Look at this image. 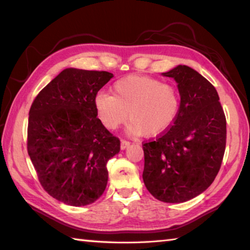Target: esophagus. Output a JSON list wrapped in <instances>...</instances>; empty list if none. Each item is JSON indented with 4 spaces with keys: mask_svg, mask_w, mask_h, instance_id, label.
<instances>
[{
    "mask_svg": "<svg viewBox=\"0 0 250 250\" xmlns=\"http://www.w3.org/2000/svg\"><path fill=\"white\" fill-rule=\"evenodd\" d=\"M130 146V142L126 141V140H121V145H120V147L121 150H125L126 147H128Z\"/></svg>",
    "mask_w": 250,
    "mask_h": 250,
    "instance_id": "34e87169",
    "label": "esophagus"
}]
</instances>
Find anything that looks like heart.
<instances>
[{"label":"heart","mask_w":250,"mask_h":250,"mask_svg":"<svg viewBox=\"0 0 250 250\" xmlns=\"http://www.w3.org/2000/svg\"><path fill=\"white\" fill-rule=\"evenodd\" d=\"M95 111L101 124L113 130L128 119V132L153 137L172 125L181 107L180 92L171 83L146 76H128L112 84L111 96L95 98Z\"/></svg>","instance_id":"heart-1"}]
</instances>
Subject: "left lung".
<instances>
[{
  "instance_id": "obj_1",
  "label": "left lung",
  "mask_w": 250,
  "mask_h": 250,
  "mask_svg": "<svg viewBox=\"0 0 250 250\" xmlns=\"http://www.w3.org/2000/svg\"><path fill=\"white\" fill-rule=\"evenodd\" d=\"M162 75L176 82L181 107L170 129L142 146V177L156 200L183 203L216 177L225 152L226 118L215 87L196 70L179 65Z\"/></svg>"
}]
</instances>
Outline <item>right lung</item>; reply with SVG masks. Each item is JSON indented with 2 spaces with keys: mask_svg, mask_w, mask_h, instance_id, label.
Masks as SVG:
<instances>
[{
  "mask_svg": "<svg viewBox=\"0 0 250 250\" xmlns=\"http://www.w3.org/2000/svg\"><path fill=\"white\" fill-rule=\"evenodd\" d=\"M113 77L108 71L66 68L33 101L27 151L42 186L70 206H86L103 195L107 162L120 140L97 118L95 98Z\"/></svg>",
  "mask_w": 250,
  "mask_h": 250,
  "instance_id": "add662e5",
  "label": "right lung"
}]
</instances>
